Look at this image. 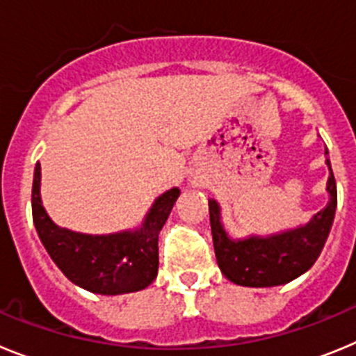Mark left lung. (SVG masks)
I'll return each instance as SVG.
<instances>
[{"instance_id": "1", "label": "left lung", "mask_w": 356, "mask_h": 356, "mask_svg": "<svg viewBox=\"0 0 356 356\" xmlns=\"http://www.w3.org/2000/svg\"><path fill=\"white\" fill-rule=\"evenodd\" d=\"M328 153V151H326ZM330 168V160H326ZM330 203L308 225L273 237H250L232 241L221 226V212L216 201H209L210 226L217 266L222 275L244 287H275L307 273L325 248L337 209V184L330 168Z\"/></svg>"}]
</instances>
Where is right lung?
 <instances>
[{"label":"right lung","instance_id":"obj_1","mask_svg":"<svg viewBox=\"0 0 356 356\" xmlns=\"http://www.w3.org/2000/svg\"><path fill=\"white\" fill-rule=\"evenodd\" d=\"M40 163L33 172L31 213L44 248L72 284L96 294L143 291L159 273V234L168 221L178 188L155 201L140 229L114 235H83L53 225L40 203Z\"/></svg>","mask_w":356,"mask_h":356}]
</instances>
